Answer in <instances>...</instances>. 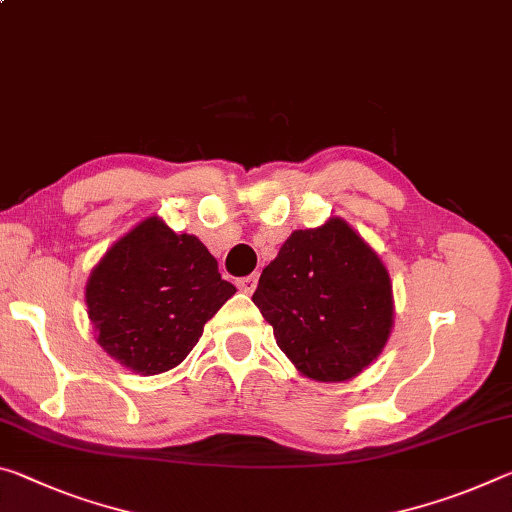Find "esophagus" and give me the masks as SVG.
Returning <instances> with one entry per match:
<instances>
[{
  "label": "esophagus",
  "instance_id": "34e87169",
  "mask_svg": "<svg viewBox=\"0 0 512 512\" xmlns=\"http://www.w3.org/2000/svg\"><path fill=\"white\" fill-rule=\"evenodd\" d=\"M257 282H259V275L253 273V275H246V278H241L237 285L241 291H246V294H253V291L257 289Z\"/></svg>",
  "mask_w": 512,
  "mask_h": 512
}]
</instances>
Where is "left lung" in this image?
Here are the masks:
<instances>
[{
    "label": "left lung",
    "mask_w": 512,
    "mask_h": 512,
    "mask_svg": "<svg viewBox=\"0 0 512 512\" xmlns=\"http://www.w3.org/2000/svg\"><path fill=\"white\" fill-rule=\"evenodd\" d=\"M253 303L300 376L346 383L383 353L394 328L389 271L344 218L294 230Z\"/></svg>",
    "instance_id": "1"
}]
</instances>
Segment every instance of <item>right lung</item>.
<instances>
[{
	"label": "right lung",
	"mask_w": 512,
	"mask_h": 512,
	"mask_svg": "<svg viewBox=\"0 0 512 512\" xmlns=\"http://www.w3.org/2000/svg\"><path fill=\"white\" fill-rule=\"evenodd\" d=\"M234 291L205 243L148 216L93 266L86 307L109 358L141 376H157L191 353L205 323Z\"/></svg>",
	"instance_id": "obj_1"
}]
</instances>
